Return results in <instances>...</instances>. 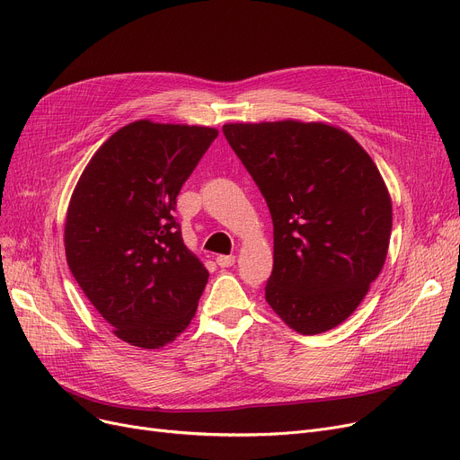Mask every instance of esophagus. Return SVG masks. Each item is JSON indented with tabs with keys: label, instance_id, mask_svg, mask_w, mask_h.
<instances>
[{
	"label": "esophagus",
	"instance_id": "34e87169",
	"mask_svg": "<svg viewBox=\"0 0 460 460\" xmlns=\"http://www.w3.org/2000/svg\"><path fill=\"white\" fill-rule=\"evenodd\" d=\"M216 264H217V267H222V269H229L234 264V255H217Z\"/></svg>",
	"mask_w": 460,
	"mask_h": 460
}]
</instances>
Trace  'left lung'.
I'll return each instance as SVG.
<instances>
[{
  "label": "left lung",
  "instance_id": "left-lung-1",
  "mask_svg": "<svg viewBox=\"0 0 460 460\" xmlns=\"http://www.w3.org/2000/svg\"><path fill=\"white\" fill-rule=\"evenodd\" d=\"M224 134L272 216L264 298L298 333L341 324L388 255L392 199L378 167L349 132L326 123H229Z\"/></svg>",
  "mask_w": 460,
  "mask_h": 460
}]
</instances>
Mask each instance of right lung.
<instances>
[{"instance_id": "right-lung-1", "label": "right lung", "mask_w": 460, "mask_h": 460, "mask_svg": "<svg viewBox=\"0 0 460 460\" xmlns=\"http://www.w3.org/2000/svg\"><path fill=\"white\" fill-rule=\"evenodd\" d=\"M216 137L208 127L134 120L101 145L72 191L68 269L125 343L160 349L196 315L208 270L184 246L173 214Z\"/></svg>"}]
</instances>
